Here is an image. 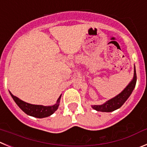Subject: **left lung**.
<instances>
[{
    "mask_svg": "<svg viewBox=\"0 0 147 147\" xmlns=\"http://www.w3.org/2000/svg\"><path fill=\"white\" fill-rule=\"evenodd\" d=\"M136 69L134 68V79L119 95H117V96H115V98H112V99L109 100L106 103L101 105H94V106H92L93 109L99 111V112H110L121 107L122 105L125 102L126 100L131 96V93L134 90L136 86Z\"/></svg>",
    "mask_w": 147,
    "mask_h": 147,
    "instance_id": "1",
    "label": "left lung"
}]
</instances>
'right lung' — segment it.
Here are the masks:
<instances>
[{"instance_id":"add662e5","label":"right lung","mask_w":147,"mask_h":147,"mask_svg":"<svg viewBox=\"0 0 147 147\" xmlns=\"http://www.w3.org/2000/svg\"><path fill=\"white\" fill-rule=\"evenodd\" d=\"M11 96L14 100L16 105L19 106V107L22 109L24 112H25L27 115L32 116V117H38V118H42V117H49L55 111L58 109V107L59 105V101L61 96L57 100V103L53 106H42V105H31L29 103L25 102L22 100L20 99L16 96H14L10 92Z\"/></svg>"}]
</instances>
